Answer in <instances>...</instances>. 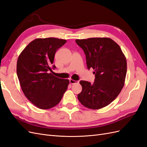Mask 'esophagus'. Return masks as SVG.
Returning a JSON list of instances; mask_svg holds the SVG:
<instances>
[{
	"mask_svg": "<svg viewBox=\"0 0 147 147\" xmlns=\"http://www.w3.org/2000/svg\"><path fill=\"white\" fill-rule=\"evenodd\" d=\"M69 82H70V84L78 83V81H75V80H73V79H70Z\"/></svg>",
	"mask_w": 147,
	"mask_h": 147,
	"instance_id": "1",
	"label": "esophagus"
}]
</instances>
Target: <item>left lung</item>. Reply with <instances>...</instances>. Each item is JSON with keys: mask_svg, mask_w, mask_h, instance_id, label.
<instances>
[{"mask_svg": "<svg viewBox=\"0 0 147 147\" xmlns=\"http://www.w3.org/2000/svg\"><path fill=\"white\" fill-rule=\"evenodd\" d=\"M75 42L86 55L88 69L94 70L93 84L82 80V92L78 94L86 107L97 110L108 105L117 98L124 86L127 62L121 48L112 39L95 37L77 39Z\"/></svg>", "mask_w": 147, "mask_h": 147, "instance_id": "1", "label": "left lung"}]
</instances>
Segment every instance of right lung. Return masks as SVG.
<instances>
[{"label":"right lung","instance_id":"right-lung-1","mask_svg":"<svg viewBox=\"0 0 147 147\" xmlns=\"http://www.w3.org/2000/svg\"><path fill=\"white\" fill-rule=\"evenodd\" d=\"M64 39L36 38L29 43L17 61L16 73L21 90L38 108L47 110L58 104L67 89L68 79L53 75L55 55L66 43Z\"/></svg>","mask_w":147,"mask_h":147}]
</instances>
